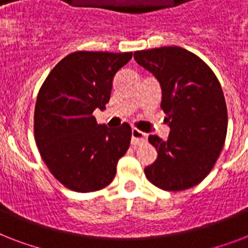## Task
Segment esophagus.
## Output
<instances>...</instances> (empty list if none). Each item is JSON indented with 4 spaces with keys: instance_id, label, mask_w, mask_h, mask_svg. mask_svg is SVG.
<instances>
[{
    "instance_id": "esophagus-1",
    "label": "esophagus",
    "mask_w": 248,
    "mask_h": 248,
    "mask_svg": "<svg viewBox=\"0 0 248 248\" xmlns=\"http://www.w3.org/2000/svg\"><path fill=\"white\" fill-rule=\"evenodd\" d=\"M147 141V134L143 131H139L138 128H132L131 130V143L134 145H139Z\"/></svg>"
}]
</instances>
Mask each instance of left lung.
<instances>
[{"instance_id": "obj_1", "label": "left lung", "mask_w": 248, "mask_h": 248, "mask_svg": "<svg viewBox=\"0 0 248 248\" xmlns=\"http://www.w3.org/2000/svg\"><path fill=\"white\" fill-rule=\"evenodd\" d=\"M134 58L161 85V108L170 126L167 140L148 139L158 155L145 167V176L169 192L192 188L210 173L227 138V104L219 79L203 60L177 46L141 50Z\"/></svg>"}]
</instances>
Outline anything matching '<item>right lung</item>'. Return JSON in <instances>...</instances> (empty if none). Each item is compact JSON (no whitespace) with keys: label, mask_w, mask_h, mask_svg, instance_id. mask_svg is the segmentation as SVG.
<instances>
[{"label":"right lung","mask_w":248,"mask_h":248,"mask_svg":"<svg viewBox=\"0 0 248 248\" xmlns=\"http://www.w3.org/2000/svg\"><path fill=\"white\" fill-rule=\"evenodd\" d=\"M132 52L76 51L50 72L34 108V139L50 172L71 190L95 192L114 179L127 152L131 127L97 124L93 110H104L113 77Z\"/></svg>","instance_id":"add662e5"}]
</instances>
